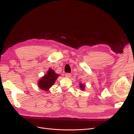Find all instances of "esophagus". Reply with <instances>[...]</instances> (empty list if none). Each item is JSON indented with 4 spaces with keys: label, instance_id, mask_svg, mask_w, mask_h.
Returning a JSON list of instances; mask_svg holds the SVG:
<instances>
[{
    "label": "esophagus",
    "instance_id": "esophagus-1",
    "mask_svg": "<svg viewBox=\"0 0 134 134\" xmlns=\"http://www.w3.org/2000/svg\"><path fill=\"white\" fill-rule=\"evenodd\" d=\"M65 76H66V77H70L71 76V74L70 73H66V75H65Z\"/></svg>",
    "mask_w": 134,
    "mask_h": 134
}]
</instances>
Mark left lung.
I'll list each match as a JSON object with an SVG mask.
<instances>
[{
  "label": "left lung",
  "instance_id": "1",
  "mask_svg": "<svg viewBox=\"0 0 134 134\" xmlns=\"http://www.w3.org/2000/svg\"><path fill=\"white\" fill-rule=\"evenodd\" d=\"M80 88H81V90H85V85H83V84H80Z\"/></svg>",
  "mask_w": 134,
  "mask_h": 134
}]
</instances>
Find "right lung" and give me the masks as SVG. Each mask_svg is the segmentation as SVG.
Returning <instances> with one entry per match:
<instances>
[{
	"label": "right lung",
	"instance_id": "add662e5",
	"mask_svg": "<svg viewBox=\"0 0 134 134\" xmlns=\"http://www.w3.org/2000/svg\"><path fill=\"white\" fill-rule=\"evenodd\" d=\"M58 76V74H56L51 68H49L47 73L39 80L38 86L39 88L44 91H48L49 88L54 85Z\"/></svg>",
	"mask_w": 134,
	"mask_h": 134
}]
</instances>
